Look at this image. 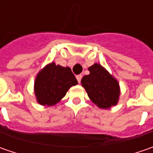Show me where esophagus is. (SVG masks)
Wrapping results in <instances>:
<instances>
[{
    "mask_svg": "<svg viewBox=\"0 0 153 153\" xmlns=\"http://www.w3.org/2000/svg\"><path fill=\"white\" fill-rule=\"evenodd\" d=\"M82 76V75H76V79H77V82H81Z\"/></svg>",
    "mask_w": 153,
    "mask_h": 153,
    "instance_id": "esophagus-1",
    "label": "esophagus"
}]
</instances>
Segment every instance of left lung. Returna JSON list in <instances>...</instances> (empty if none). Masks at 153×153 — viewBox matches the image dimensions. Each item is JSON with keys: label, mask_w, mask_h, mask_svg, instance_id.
<instances>
[{"label": "left lung", "mask_w": 153, "mask_h": 153, "mask_svg": "<svg viewBox=\"0 0 153 153\" xmlns=\"http://www.w3.org/2000/svg\"><path fill=\"white\" fill-rule=\"evenodd\" d=\"M88 71L89 74L82 78L81 83L92 102L105 110L116 105L120 96L118 81L99 63L88 67Z\"/></svg>", "instance_id": "obj_1"}]
</instances>
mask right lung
I'll use <instances>...</instances> for the list:
<instances>
[{
    "label": "right lung",
    "instance_id": "right-lung-1",
    "mask_svg": "<svg viewBox=\"0 0 153 153\" xmlns=\"http://www.w3.org/2000/svg\"><path fill=\"white\" fill-rule=\"evenodd\" d=\"M77 84L70 67L48 64L39 71L34 83L36 101L44 106H53L59 102L71 87Z\"/></svg>",
    "mask_w": 153,
    "mask_h": 153
}]
</instances>
